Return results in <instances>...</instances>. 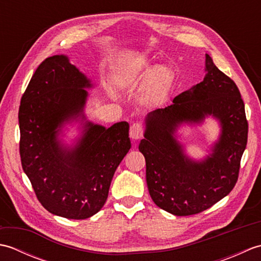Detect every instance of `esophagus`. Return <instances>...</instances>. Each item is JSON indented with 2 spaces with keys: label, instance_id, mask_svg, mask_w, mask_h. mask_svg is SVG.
<instances>
[{
  "label": "esophagus",
  "instance_id": "obj_1",
  "mask_svg": "<svg viewBox=\"0 0 261 261\" xmlns=\"http://www.w3.org/2000/svg\"><path fill=\"white\" fill-rule=\"evenodd\" d=\"M143 132H145V127H143L141 123H138V122L130 126V137L132 139H141L143 137Z\"/></svg>",
  "mask_w": 261,
  "mask_h": 261
}]
</instances>
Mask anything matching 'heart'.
Segmentation results:
<instances>
[{"label":"heart","mask_w":261,"mask_h":261,"mask_svg":"<svg viewBox=\"0 0 261 261\" xmlns=\"http://www.w3.org/2000/svg\"><path fill=\"white\" fill-rule=\"evenodd\" d=\"M171 74L165 67H153L147 62H135L124 64L118 69L116 79L122 85L134 86L139 83L150 82L149 99L151 102H158L162 99L167 91Z\"/></svg>","instance_id":"heart-1"}]
</instances>
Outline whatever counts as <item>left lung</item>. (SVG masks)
Returning a JSON list of instances; mask_svg holds the SVG:
<instances>
[{"label": "left lung", "instance_id": "1", "mask_svg": "<svg viewBox=\"0 0 261 261\" xmlns=\"http://www.w3.org/2000/svg\"><path fill=\"white\" fill-rule=\"evenodd\" d=\"M205 70L203 82L177 95L169 107L147 115L139 145L152 201L177 216L201 213L233 190L247 146L248 121L239 88L208 55ZM207 115L218 118L223 129L214 152L195 162L173 134L180 123H200Z\"/></svg>", "mask_w": 261, "mask_h": 261}]
</instances>
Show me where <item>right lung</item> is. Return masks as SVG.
Segmentation results:
<instances>
[{
    "label": "right lung",
    "instance_id": "add662e5",
    "mask_svg": "<svg viewBox=\"0 0 261 261\" xmlns=\"http://www.w3.org/2000/svg\"><path fill=\"white\" fill-rule=\"evenodd\" d=\"M91 81L64 55L38 66L19 109L20 157L38 201L48 212L84 220L107 201L116 168L131 148L129 123L110 127L86 121L74 148L58 140L60 126L85 119Z\"/></svg>",
    "mask_w": 261,
    "mask_h": 261
}]
</instances>
